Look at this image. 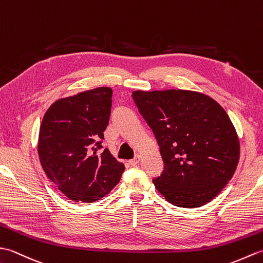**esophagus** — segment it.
Listing matches in <instances>:
<instances>
[{"label": "esophagus", "mask_w": 263, "mask_h": 263, "mask_svg": "<svg viewBox=\"0 0 263 263\" xmlns=\"http://www.w3.org/2000/svg\"><path fill=\"white\" fill-rule=\"evenodd\" d=\"M140 156L139 155H137V156H135V158H132L131 160H130V164L132 165V166H136V165H138L139 164V161H140Z\"/></svg>", "instance_id": "1"}]
</instances>
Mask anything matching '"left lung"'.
I'll return each mask as SVG.
<instances>
[{
    "label": "left lung",
    "instance_id": "8db88e82",
    "mask_svg": "<svg viewBox=\"0 0 263 263\" xmlns=\"http://www.w3.org/2000/svg\"><path fill=\"white\" fill-rule=\"evenodd\" d=\"M137 108L158 142L164 171L153 182L172 204L198 208L233 177L239 141L224 108L189 90L133 91Z\"/></svg>",
    "mask_w": 263,
    "mask_h": 263
}]
</instances>
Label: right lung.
I'll use <instances>...</instances> for the list:
<instances>
[{"label": "right lung", "instance_id": "add662e5", "mask_svg": "<svg viewBox=\"0 0 263 263\" xmlns=\"http://www.w3.org/2000/svg\"><path fill=\"white\" fill-rule=\"evenodd\" d=\"M111 89L99 87L59 99L44 115L38 155L47 177L66 198L93 202L120 182L125 166L105 148Z\"/></svg>", "mask_w": 263, "mask_h": 263}]
</instances>
